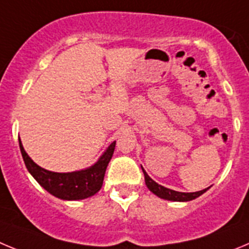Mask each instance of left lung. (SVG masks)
Here are the masks:
<instances>
[{
    "label": "left lung",
    "mask_w": 249,
    "mask_h": 249,
    "mask_svg": "<svg viewBox=\"0 0 249 249\" xmlns=\"http://www.w3.org/2000/svg\"><path fill=\"white\" fill-rule=\"evenodd\" d=\"M142 172H144L145 176V183H146L147 189L152 192V194H155L156 196H159L160 198H165V200H170V201H191L195 200L196 197L201 196L203 192L207 191V189L201 190V191L197 192H178V191H174V190H170L167 187H163V186L159 185L156 183L155 181L150 178L149 175L145 172V170L142 169Z\"/></svg>",
    "instance_id": "1"
}]
</instances>
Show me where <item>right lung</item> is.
I'll return each instance as SVG.
<instances>
[{"mask_svg": "<svg viewBox=\"0 0 249 249\" xmlns=\"http://www.w3.org/2000/svg\"><path fill=\"white\" fill-rule=\"evenodd\" d=\"M19 149H21L22 158L26 163L27 170L31 172L36 181L53 196L62 200L71 201L88 198L102 189L105 170L115 149V141L111 142L110 146L93 166L82 170V171L68 172V174L52 172L38 166L37 163L33 162L32 159L27 155V152L22 146L21 140H19Z\"/></svg>", "mask_w": 249, "mask_h": 249, "instance_id": "obj_1", "label": "right lung"}]
</instances>
